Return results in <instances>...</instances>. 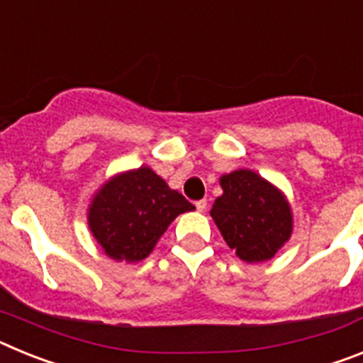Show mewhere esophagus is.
<instances>
[{
	"label": "esophagus",
	"instance_id": "esophagus-1",
	"mask_svg": "<svg viewBox=\"0 0 363 363\" xmlns=\"http://www.w3.org/2000/svg\"><path fill=\"white\" fill-rule=\"evenodd\" d=\"M196 209H198V213H205V209H207V200H198Z\"/></svg>",
	"mask_w": 363,
	"mask_h": 363
}]
</instances>
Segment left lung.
Listing matches in <instances>:
<instances>
[{
    "mask_svg": "<svg viewBox=\"0 0 363 363\" xmlns=\"http://www.w3.org/2000/svg\"><path fill=\"white\" fill-rule=\"evenodd\" d=\"M223 194L211 209L214 223L247 264L271 259L293 233V213L284 192L249 169L220 178Z\"/></svg>",
    "mask_w": 363,
    "mask_h": 363,
    "instance_id": "obj_1",
    "label": "left lung"
}]
</instances>
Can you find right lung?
Segmentation results:
<instances>
[{"label":"right lung","mask_w":363,"mask_h":363,"mask_svg":"<svg viewBox=\"0 0 363 363\" xmlns=\"http://www.w3.org/2000/svg\"><path fill=\"white\" fill-rule=\"evenodd\" d=\"M194 209L149 167L112 176L89 205V229L108 258L140 262L178 214Z\"/></svg>","instance_id":"right-lung-1"}]
</instances>
